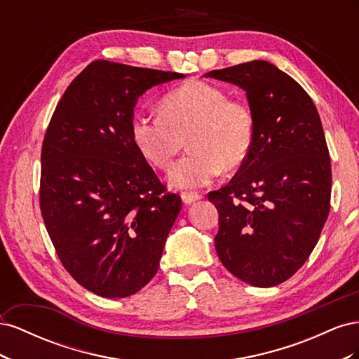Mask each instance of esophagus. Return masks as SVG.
<instances>
[{
	"label": "esophagus",
	"instance_id": "1",
	"mask_svg": "<svg viewBox=\"0 0 359 359\" xmlns=\"http://www.w3.org/2000/svg\"><path fill=\"white\" fill-rule=\"evenodd\" d=\"M181 199H182V202L186 203V205H190L193 202L199 201L201 199V194H198V193H182L181 194Z\"/></svg>",
	"mask_w": 359,
	"mask_h": 359
}]
</instances>
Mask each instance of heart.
<instances>
[{
    "instance_id": "1",
    "label": "heart",
    "mask_w": 359,
    "mask_h": 359,
    "mask_svg": "<svg viewBox=\"0 0 359 359\" xmlns=\"http://www.w3.org/2000/svg\"><path fill=\"white\" fill-rule=\"evenodd\" d=\"M132 137L144 157L166 169L186 145L191 149L169 172L177 189H199L247 160L255 140L248 106L219 86L190 81L161 100V114L135 115Z\"/></svg>"
}]
</instances>
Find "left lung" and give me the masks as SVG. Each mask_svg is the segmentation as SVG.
<instances>
[{"mask_svg":"<svg viewBox=\"0 0 359 359\" xmlns=\"http://www.w3.org/2000/svg\"><path fill=\"white\" fill-rule=\"evenodd\" d=\"M205 76L244 90L255 123L247 160L226 187L208 194L219 211L217 255L244 283L273 287L309 259L330 214L331 160L320 116L302 86L268 61Z\"/></svg>","mask_w":359,"mask_h":359,"instance_id":"8db88e82","label":"left lung"}]
</instances>
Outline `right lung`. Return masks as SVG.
Returning <instances> with one entry per match:
<instances>
[{"instance_id": "right-lung-1", "label": "right lung", "mask_w": 359, "mask_h": 359, "mask_svg": "<svg viewBox=\"0 0 359 359\" xmlns=\"http://www.w3.org/2000/svg\"><path fill=\"white\" fill-rule=\"evenodd\" d=\"M186 74L94 61L61 97L41 148L40 210L81 286L126 298L149 283L181 210L132 137L139 97Z\"/></svg>"}]
</instances>
